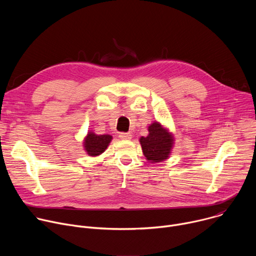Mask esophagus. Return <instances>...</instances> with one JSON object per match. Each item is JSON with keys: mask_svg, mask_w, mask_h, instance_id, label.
<instances>
[{"mask_svg": "<svg viewBox=\"0 0 256 256\" xmlns=\"http://www.w3.org/2000/svg\"><path fill=\"white\" fill-rule=\"evenodd\" d=\"M120 138L122 140H128L132 138V134H130V132H120Z\"/></svg>", "mask_w": 256, "mask_h": 256, "instance_id": "34e87169", "label": "esophagus"}]
</instances>
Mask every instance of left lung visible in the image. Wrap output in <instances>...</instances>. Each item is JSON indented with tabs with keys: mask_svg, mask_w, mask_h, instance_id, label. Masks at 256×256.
<instances>
[{
	"mask_svg": "<svg viewBox=\"0 0 256 256\" xmlns=\"http://www.w3.org/2000/svg\"><path fill=\"white\" fill-rule=\"evenodd\" d=\"M148 136H140V144L146 160L150 163H159L167 160L174 147L173 134L159 122L148 126Z\"/></svg>",
	"mask_w": 256,
	"mask_h": 256,
	"instance_id": "8db88e82",
	"label": "left lung"
}]
</instances>
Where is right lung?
Segmentation results:
<instances>
[{
  "label": "right lung",
  "instance_id": "1",
  "mask_svg": "<svg viewBox=\"0 0 256 256\" xmlns=\"http://www.w3.org/2000/svg\"><path fill=\"white\" fill-rule=\"evenodd\" d=\"M112 140V136L110 134H96L94 132L89 130L83 140L84 151L90 157H97L105 152Z\"/></svg>",
  "mask_w": 256,
  "mask_h": 256
}]
</instances>
